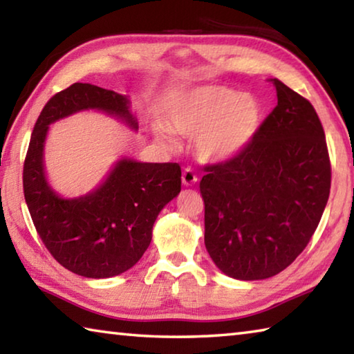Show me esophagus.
<instances>
[{
  "label": "esophagus",
  "mask_w": 354,
  "mask_h": 354,
  "mask_svg": "<svg viewBox=\"0 0 354 354\" xmlns=\"http://www.w3.org/2000/svg\"><path fill=\"white\" fill-rule=\"evenodd\" d=\"M196 181H198V178H196L194 170L185 169L183 171V184L185 185V187H192V185H194Z\"/></svg>",
  "instance_id": "esophagus-1"
}]
</instances>
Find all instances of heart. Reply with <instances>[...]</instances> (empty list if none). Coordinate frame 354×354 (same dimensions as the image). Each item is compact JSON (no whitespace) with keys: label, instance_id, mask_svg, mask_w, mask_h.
<instances>
[{"label":"heart","instance_id":"obj_1","mask_svg":"<svg viewBox=\"0 0 354 354\" xmlns=\"http://www.w3.org/2000/svg\"><path fill=\"white\" fill-rule=\"evenodd\" d=\"M263 107L251 93L207 84L173 101L167 124L156 123L154 134L165 147L175 145L173 133L195 136V149L207 162L234 158L254 139Z\"/></svg>","mask_w":354,"mask_h":354}]
</instances>
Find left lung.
<instances>
[{"instance_id": "obj_1", "label": "left lung", "mask_w": 354, "mask_h": 354, "mask_svg": "<svg viewBox=\"0 0 354 354\" xmlns=\"http://www.w3.org/2000/svg\"><path fill=\"white\" fill-rule=\"evenodd\" d=\"M278 104L250 145L207 165L205 245L227 277H274L306 248L331 189L325 131L314 106L278 80Z\"/></svg>"}]
</instances>
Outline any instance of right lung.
Returning <instances> with one entry per match:
<instances>
[{
  "label": "right lung",
  "instance_id": "right-lung-1",
  "mask_svg": "<svg viewBox=\"0 0 354 354\" xmlns=\"http://www.w3.org/2000/svg\"><path fill=\"white\" fill-rule=\"evenodd\" d=\"M97 109L137 129L129 100L92 84L75 82L41 109L23 167V190L32 223L51 256L86 278H111L139 262L153 225L181 192V167L122 159L91 194L67 200L50 187L44 170L48 127L71 113Z\"/></svg>",
  "mask_w": 354,
  "mask_h": 354
}]
</instances>
